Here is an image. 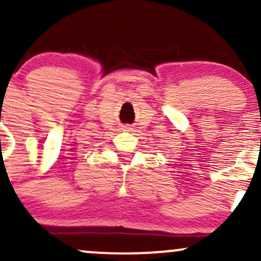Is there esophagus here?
<instances>
[{
	"mask_svg": "<svg viewBox=\"0 0 261 261\" xmlns=\"http://www.w3.org/2000/svg\"><path fill=\"white\" fill-rule=\"evenodd\" d=\"M121 127H122V128H121L122 131H131V130H133V127H131L130 125H122Z\"/></svg>",
	"mask_w": 261,
	"mask_h": 261,
	"instance_id": "esophagus-1",
	"label": "esophagus"
}]
</instances>
